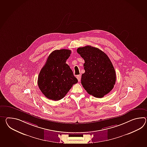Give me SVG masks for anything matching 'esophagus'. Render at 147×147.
<instances>
[{
	"mask_svg": "<svg viewBox=\"0 0 147 147\" xmlns=\"http://www.w3.org/2000/svg\"><path fill=\"white\" fill-rule=\"evenodd\" d=\"M76 78H78V82L80 81V80H81V75H77V76H76Z\"/></svg>",
	"mask_w": 147,
	"mask_h": 147,
	"instance_id": "1",
	"label": "esophagus"
}]
</instances>
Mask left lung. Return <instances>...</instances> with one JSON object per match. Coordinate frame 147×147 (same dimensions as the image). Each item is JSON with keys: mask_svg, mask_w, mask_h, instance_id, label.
Instances as JSON below:
<instances>
[{"mask_svg": "<svg viewBox=\"0 0 147 147\" xmlns=\"http://www.w3.org/2000/svg\"><path fill=\"white\" fill-rule=\"evenodd\" d=\"M85 63V73L82 74L81 84L89 94L103 98L114 88L116 74L114 67L107 55L91 46L77 49Z\"/></svg>", "mask_w": 147, "mask_h": 147, "instance_id": "1", "label": "left lung"}]
</instances>
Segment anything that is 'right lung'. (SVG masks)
<instances>
[{"label":"right lung","instance_id":"add662e5","mask_svg":"<svg viewBox=\"0 0 147 147\" xmlns=\"http://www.w3.org/2000/svg\"><path fill=\"white\" fill-rule=\"evenodd\" d=\"M69 49L53 51L39 72L38 85L46 97L54 101L64 98L78 80L66 61L71 55Z\"/></svg>","mask_w":147,"mask_h":147}]
</instances>
